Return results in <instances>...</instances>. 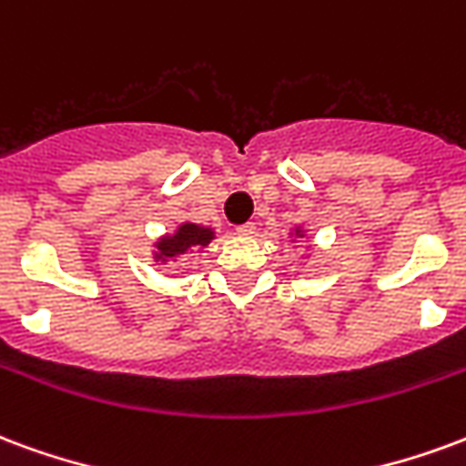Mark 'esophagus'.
I'll return each mask as SVG.
<instances>
[{
    "label": "esophagus",
    "mask_w": 466,
    "mask_h": 466,
    "mask_svg": "<svg viewBox=\"0 0 466 466\" xmlns=\"http://www.w3.org/2000/svg\"><path fill=\"white\" fill-rule=\"evenodd\" d=\"M236 233L238 236H253L256 233V223H243V226H238Z\"/></svg>",
    "instance_id": "esophagus-1"
}]
</instances>
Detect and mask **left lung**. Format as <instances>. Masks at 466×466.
I'll return each instance as SVG.
<instances>
[{
  "label": "left lung",
  "mask_w": 466,
  "mask_h": 466,
  "mask_svg": "<svg viewBox=\"0 0 466 466\" xmlns=\"http://www.w3.org/2000/svg\"><path fill=\"white\" fill-rule=\"evenodd\" d=\"M300 233H303V230H295V236H300Z\"/></svg>",
  "instance_id": "1"
}]
</instances>
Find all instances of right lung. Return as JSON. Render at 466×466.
Here are the masks:
<instances>
[{
  "mask_svg": "<svg viewBox=\"0 0 466 466\" xmlns=\"http://www.w3.org/2000/svg\"><path fill=\"white\" fill-rule=\"evenodd\" d=\"M213 240V230L203 228V226H196V223H183L178 226L176 233L171 236H163L158 243H156V260H171V258H178L183 253H188L191 248H203L208 246Z\"/></svg>",
  "mask_w": 466,
  "mask_h": 466,
  "instance_id": "add662e5",
  "label": "right lung"
}]
</instances>
